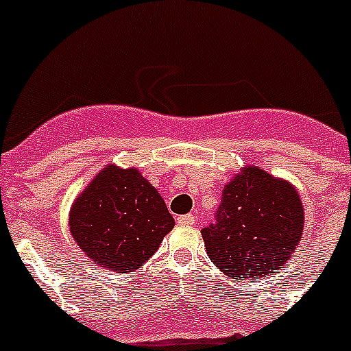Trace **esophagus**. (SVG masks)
<instances>
[{
	"mask_svg": "<svg viewBox=\"0 0 351 351\" xmlns=\"http://www.w3.org/2000/svg\"><path fill=\"white\" fill-rule=\"evenodd\" d=\"M178 223L182 226H191L195 225V216L193 214H182V216L178 218Z\"/></svg>",
	"mask_w": 351,
	"mask_h": 351,
	"instance_id": "34e87169",
	"label": "esophagus"
}]
</instances>
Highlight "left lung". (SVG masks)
Segmentation results:
<instances>
[{"label":"left lung","mask_w":351,"mask_h":351,"mask_svg":"<svg viewBox=\"0 0 351 351\" xmlns=\"http://www.w3.org/2000/svg\"><path fill=\"white\" fill-rule=\"evenodd\" d=\"M304 207L295 186L255 165L226 182L216 223L202 230L206 251L228 278H263L295 253Z\"/></svg>","instance_id":"8db88e82"}]
</instances>
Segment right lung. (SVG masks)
<instances>
[{"mask_svg":"<svg viewBox=\"0 0 351 351\" xmlns=\"http://www.w3.org/2000/svg\"><path fill=\"white\" fill-rule=\"evenodd\" d=\"M70 234L105 271L141 269L173 228L172 214L138 169L104 167L71 204Z\"/></svg>","mask_w":351,"mask_h":351,"instance_id":"right-lung-1","label":"right lung"}]
</instances>
